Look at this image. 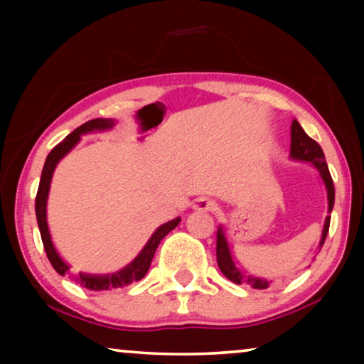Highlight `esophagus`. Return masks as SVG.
<instances>
[{"mask_svg": "<svg viewBox=\"0 0 364 364\" xmlns=\"http://www.w3.org/2000/svg\"><path fill=\"white\" fill-rule=\"evenodd\" d=\"M193 208H197V210H203V212H215L218 205L215 200H212V198L203 197V198H198Z\"/></svg>", "mask_w": 364, "mask_h": 364, "instance_id": "34e87169", "label": "esophagus"}]
</instances>
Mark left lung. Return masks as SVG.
<instances>
[{
  "mask_svg": "<svg viewBox=\"0 0 364 364\" xmlns=\"http://www.w3.org/2000/svg\"><path fill=\"white\" fill-rule=\"evenodd\" d=\"M290 157L293 161H301V162H310L316 167V171L320 172L321 181L326 187V197H328V213H331L333 205H335V186H333V178L330 176V171H328L325 154H323L321 147L318 146L316 141H313L310 136H306V132L303 131V127L298 124V121L291 122V144H290ZM330 215L325 218V225H323V233L321 240L318 248L321 250L323 243H325V238L328 235V230H330ZM217 263L220 272L225 275L228 280L233 283H245V285L257 288V290H265V288L270 287V282L267 278H258L252 275H245L242 273L233 263L230 248H228V242L225 238V233H223V228L218 227L217 230Z\"/></svg>",
  "mask_w": 364,
  "mask_h": 364,
  "instance_id": "1",
  "label": "left lung"
}]
</instances>
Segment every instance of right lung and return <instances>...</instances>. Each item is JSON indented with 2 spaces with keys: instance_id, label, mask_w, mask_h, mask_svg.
Wrapping results in <instances>:
<instances>
[{
  "instance_id": "add662e5",
  "label": "right lung",
  "mask_w": 364,
  "mask_h": 364,
  "mask_svg": "<svg viewBox=\"0 0 364 364\" xmlns=\"http://www.w3.org/2000/svg\"><path fill=\"white\" fill-rule=\"evenodd\" d=\"M112 126H114L112 119H92V121H87L86 124H82V126H79L76 131L69 134L63 142H59L58 146L48 154L46 162H44L41 181H39V187L36 193V205H34V208H36L38 227H39V232H41L44 250H46L49 262H51L53 268L59 273V275H66V273H69V265L63 260L61 257H59L58 250L54 248L51 233H49V228H48L46 203H48L49 187H51L54 168H56L58 162L61 161V159L66 156V154L71 151L79 141H81V136H84V134L94 132V131H107V129H111ZM178 222H181V217L173 218V220L159 227L157 230L152 233V237L149 238V242L146 243V247L142 248L141 253H139V255L134 258L127 267H124L122 270H119L116 273H109V275H87V273H79V275H73V278L81 287L94 291L111 290V288H122V287L131 285L132 282L142 280V278L146 277V273L149 272V267H151V262L154 258V253L157 250L159 243H161L162 238L166 237L168 232L173 230V228L178 225Z\"/></svg>"
}]
</instances>
